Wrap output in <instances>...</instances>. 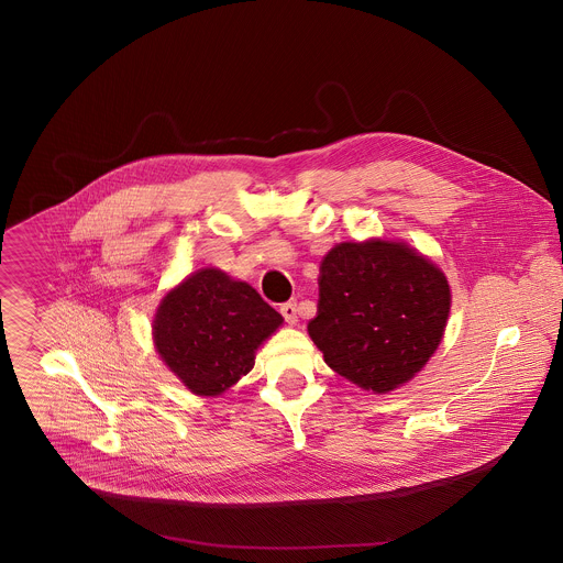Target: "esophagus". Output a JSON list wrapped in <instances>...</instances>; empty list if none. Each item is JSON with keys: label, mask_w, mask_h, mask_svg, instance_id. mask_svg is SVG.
<instances>
[{"label": "esophagus", "mask_w": 563, "mask_h": 563, "mask_svg": "<svg viewBox=\"0 0 563 563\" xmlns=\"http://www.w3.org/2000/svg\"><path fill=\"white\" fill-rule=\"evenodd\" d=\"M280 312H283V317H285V321L287 323H298V305L294 302V300H289V302H285V305H280Z\"/></svg>", "instance_id": "1"}]
</instances>
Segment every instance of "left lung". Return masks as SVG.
I'll use <instances>...</instances> for the list:
<instances>
[{
    "label": "left lung",
    "mask_w": 563,
    "mask_h": 563,
    "mask_svg": "<svg viewBox=\"0 0 563 563\" xmlns=\"http://www.w3.org/2000/svg\"><path fill=\"white\" fill-rule=\"evenodd\" d=\"M449 307L444 274L406 244L345 242L321 261L309 334L330 369L386 393L430 361Z\"/></svg>",
    "instance_id": "left-lung-1"
}]
</instances>
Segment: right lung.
<instances>
[{
  "instance_id": "obj_1",
  "label": "right lung",
  "mask_w": 563,
  "mask_h": 563,
  "mask_svg": "<svg viewBox=\"0 0 563 563\" xmlns=\"http://www.w3.org/2000/svg\"><path fill=\"white\" fill-rule=\"evenodd\" d=\"M283 323L251 285L207 267L159 305L153 339L196 395H220L254 367V350Z\"/></svg>"
}]
</instances>
